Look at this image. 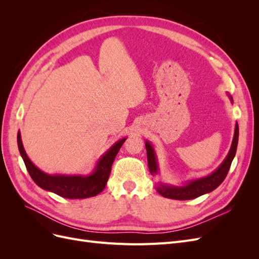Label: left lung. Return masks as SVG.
I'll return each instance as SVG.
<instances>
[{
	"instance_id": "obj_1",
	"label": "left lung",
	"mask_w": 259,
	"mask_h": 259,
	"mask_svg": "<svg viewBox=\"0 0 259 259\" xmlns=\"http://www.w3.org/2000/svg\"><path fill=\"white\" fill-rule=\"evenodd\" d=\"M229 95V94H228ZM229 98L232 103V97L229 95ZM238 140H239V126L238 123H236V128H234V136L231 144V148L229 153L227 154L224 162L218 166L216 170L208 176L194 179L192 182L187 183L185 186L182 187H175V186H168L159 183L156 186V191H158L164 198L173 199V200H192L208 193L210 191L215 190L216 188L221 185L224 179L228 174L232 160L236 155L237 147H238ZM146 149H147V159H148V166L150 170L151 175L158 174L159 166L158 161H156L155 152L153 150V147L149 142H146Z\"/></svg>"
}]
</instances>
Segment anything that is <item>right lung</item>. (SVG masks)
I'll list each match as a JSON object with an SVG mask.
<instances>
[{
  "label": "right lung",
  "mask_w": 259,
  "mask_h": 259,
  "mask_svg": "<svg viewBox=\"0 0 259 259\" xmlns=\"http://www.w3.org/2000/svg\"><path fill=\"white\" fill-rule=\"evenodd\" d=\"M126 138L120 139L101 156L92 174L83 175H49L38 169L30 161L22 146L20 132L17 135V144L21 158L33 182L42 189L56 193L67 199H85L95 197L105 189L111 173L112 163L120 148Z\"/></svg>",
  "instance_id": "1"
}]
</instances>
